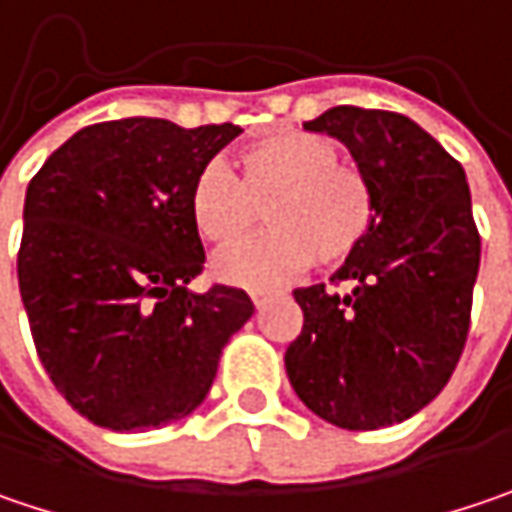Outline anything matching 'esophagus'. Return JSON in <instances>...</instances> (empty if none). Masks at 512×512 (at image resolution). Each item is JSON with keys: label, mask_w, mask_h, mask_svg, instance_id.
I'll use <instances>...</instances> for the list:
<instances>
[{"label": "esophagus", "mask_w": 512, "mask_h": 512, "mask_svg": "<svg viewBox=\"0 0 512 512\" xmlns=\"http://www.w3.org/2000/svg\"><path fill=\"white\" fill-rule=\"evenodd\" d=\"M272 298H275V295H272V292H266V289H257V292H252V301H255L257 310H263Z\"/></svg>", "instance_id": "obj_1"}]
</instances>
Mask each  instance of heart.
Here are the masks:
<instances>
[{"mask_svg":"<svg viewBox=\"0 0 512 512\" xmlns=\"http://www.w3.org/2000/svg\"><path fill=\"white\" fill-rule=\"evenodd\" d=\"M266 211L269 234L214 260L231 286L266 289L356 255L376 220L374 188L362 167L339 159L336 141L298 127H275L234 153V176L208 165L191 188V220L214 246L249 237Z\"/></svg>","mask_w":512,"mask_h":512,"instance_id":"1","label":"heart"}]
</instances>
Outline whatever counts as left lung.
<instances>
[{
    "mask_svg": "<svg viewBox=\"0 0 512 512\" xmlns=\"http://www.w3.org/2000/svg\"><path fill=\"white\" fill-rule=\"evenodd\" d=\"M304 130L350 150L374 188L376 220L330 278L347 292H292L304 327L286 347V376L339 429L394 426L443 391L469 333L481 237L466 173L400 112L333 106Z\"/></svg>",
    "mask_w": 512,
    "mask_h": 512,
    "instance_id": "left-lung-1",
    "label": "left lung"
}]
</instances>
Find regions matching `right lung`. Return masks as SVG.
<instances>
[{
	"mask_svg": "<svg viewBox=\"0 0 512 512\" xmlns=\"http://www.w3.org/2000/svg\"><path fill=\"white\" fill-rule=\"evenodd\" d=\"M237 136L234 124L104 121L28 185L19 295L54 388L95 426L147 432L188 417L255 313L243 289H188L205 263L191 188Z\"/></svg>",
	"mask_w": 512,
	"mask_h": 512,
	"instance_id": "add662e5",
	"label": "right lung"
}]
</instances>
